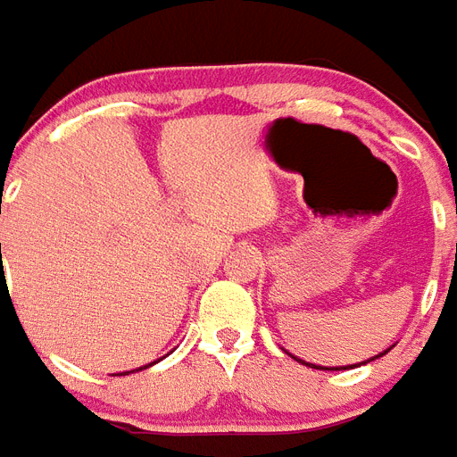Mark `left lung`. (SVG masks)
<instances>
[{"mask_svg": "<svg viewBox=\"0 0 457 457\" xmlns=\"http://www.w3.org/2000/svg\"><path fill=\"white\" fill-rule=\"evenodd\" d=\"M384 353H389V348H386V351H384ZM384 353H379V355H372V358H370V361H375V358H382ZM292 355V353H289ZM292 358H296V355H292ZM296 361H299V358H296ZM368 361V362H370ZM303 362V365H308V368H315V370H348V368H358V365H346V368H322V365H312V362H305V361H301ZM362 365H365V362H362Z\"/></svg>", "mask_w": 457, "mask_h": 457, "instance_id": "1", "label": "left lung"}]
</instances>
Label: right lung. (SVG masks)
Wrapping results in <instances>:
<instances>
[{
  "label": "right lung",
  "instance_id": "add662e5",
  "mask_svg": "<svg viewBox=\"0 0 457 457\" xmlns=\"http://www.w3.org/2000/svg\"><path fill=\"white\" fill-rule=\"evenodd\" d=\"M2 246V244H0ZM145 368H149V365H145ZM145 368H139V370H145ZM130 372H135V370H130ZM120 375H128V372H120Z\"/></svg>",
  "mask_w": 457,
  "mask_h": 457
}]
</instances>
